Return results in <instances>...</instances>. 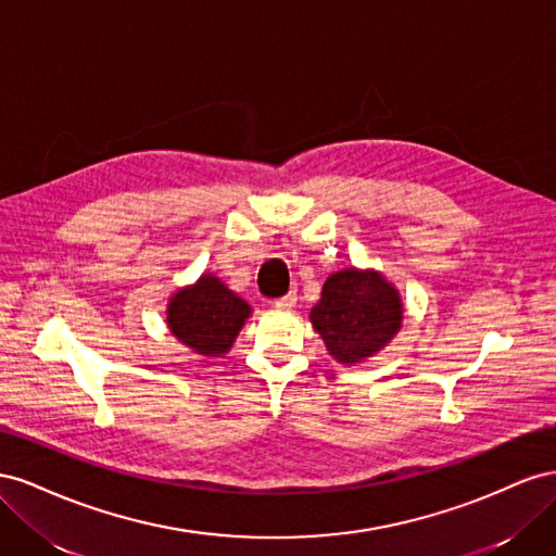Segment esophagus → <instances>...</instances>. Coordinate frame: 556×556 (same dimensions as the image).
Segmentation results:
<instances>
[{"instance_id":"1","label":"esophagus","mask_w":556,"mask_h":556,"mask_svg":"<svg viewBox=\"0 0 556 556\" xmlns=\"http://www.w3.org/2000/svg\"><path fill=\"white\" fill-rule=\"evenodd\" d=\"M295 300H298V293L291 291V293H287V295L277 298V300H275V307H277V309H293V307H295Z\"/></svg>"}]
</instances>
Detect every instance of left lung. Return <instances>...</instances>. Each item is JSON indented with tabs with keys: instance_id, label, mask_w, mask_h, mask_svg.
Instances as JSON below:
<instances>
[{
	"instance_id": "left-lung-1",
	"label": "left lung",
	"mask_w": 556,
	"mask_h": 556,
	"mask_svg": "<svg viewBox=\"0 0 556 556\" xmlns=\"http://www.w3.org/2000/svg\"><path fill=\"white\" fill-rule=\"evenodd\" d=\"M309 321L328 354L344 366H354L382 352L401 330L403 300L384 275L346 267L326 279Z\"/></svg>"
}]
</instances>
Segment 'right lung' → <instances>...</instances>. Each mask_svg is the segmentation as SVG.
<instances>
[{
	"label": "right lung",
	"mask_w": 556,
	"mask_h": 556,
	"mask_svg": "<svg viewBox=\"0 0 556 556\" xmlns=\"http://www.w3.org/2000/svg\"><path fill=\"white\" fill-rule=\"evenodd\" d=\"M251 307L214 275H202L193 287L169 298L167 326L181 344L200 356H224L240 336Z\"/></svg>",
	"instance_id": "right-lung-1"
}]
</instances>
